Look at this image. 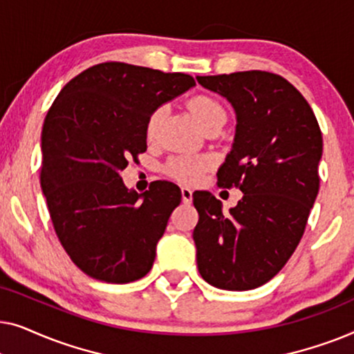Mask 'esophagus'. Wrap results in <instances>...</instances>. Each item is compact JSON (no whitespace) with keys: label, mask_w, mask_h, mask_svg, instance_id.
Masks as SVG:
<instances>
[{"label":"esophagus","mask_w":354,"mask_h":354,"mask_svg":"<svg viewBox=\"0 0 354 354\" xmlns=\"http://www.w3.org/2000/svg\"><path fill=\"white\" fill-rule=\"evenodd\" d=\"M180 192H182V201L185 203V205H190L193 200V192L188 187H182Z\"/></svg>","instance_id":"esophagus-1"}]
</instances>
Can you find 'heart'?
<instances>
[{
	"label": "heart",
	"mask_w": 354,
	"mask_h": 354,
	"mask_svg": "<svg viewBox=\"0 0 354 354\" xmlns=\"http://www.w3.org/2000/svg\"><path fill=\"white\" fill-rule=\"evenodd\" d=\"M188 108H190L193 118L196 119V122L205 127L207 122L214 120L219 115H225V111L222 106L217 103L216 100L209 98V96H195L188 101ZM162 120V111L156 109L154 113L148 118L147 122V137L153 140L158 135L159 125ZM211 166V159L206 156H178L171 159V162L167 164V172L172 177H176L177 180L193 183L200 180L203 172Z\"/></svg>",
	"instance_id": "obj_1"
}]
</instances>
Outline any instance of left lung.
<instances>
[{
    "instance_id": "obj_1",
    "label": "left lung",
    "mask_w": 354,
    "mask_h": 354,
    "mask_svg": "<svg viewBox=\"0 0 354 354\" xmlns=\"http://www.w3.org/2000/svg\"><path fill=\"white\" fill-rule=\"evenodd\" d=\"M196 80L235 111L234 143L217 182L243 193L229 212L212 193H193L198 270L216 288L251 290L277 275L301 240L319 192L322 133L283 77L245 71Z\"/></svg>"
}]
</instances>
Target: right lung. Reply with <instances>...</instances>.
Segmentation results:
<instances>
[{
  "label": "right lung",
  "instance_id": "right-lung-1",
  "mask_svg": "<svg viewBox=\"0 0 354 354\" xmlns=\"http://www.w3.org/2000/svg\"><path fill=\"white\" fill-rule=\"evenodd\" d=\"M193 86L185 74L103 62L66 84L48 111L41 190L57 239L90 277L129 283L153 268L180 188L158 180L137 193L120 172L147 151L149 115Z\"/></svg>",
  "mask_w": 354,
  "mask_h": 354
}]
</instances>
